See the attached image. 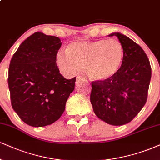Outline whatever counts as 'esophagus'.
Returning a JSON list of instances; mask_svg holds the SVG:
<instances>
[{
	"label": "esophagus",
	"mask_w": 160,
	"mask_h": 160,
	"mask_svg": "<svg viewBox=\"0 0 160 160\" xmlns=\"http://www.w3.org/2000/svg\"><path fill=\"white\" fill-rule=\"evenodd\" d=\"M83 81H84V79L81 76H78L76 78V83H79V82H83Z\"/></svg>",
	"instance_id": "1"
}]
</instances>
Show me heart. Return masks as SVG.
I'll list each match as a JSON object with an SVG mask.
<instances>
[{
    "label": "heart",
    "mask_w": 160,
    "mask_h": 160,
    "mask_svg": "<svg viewBox=\"0 0 160 160\" xmlns=\"http://www.w3.org/2000/svg\"><path fill=\"white\" fill-rule=\"evenodd\" d=\"M124 48L116 39L76 41L68 45L67 50H60L56 62L65 76H72L84 70L94 81H106L115 76L122 66Z\"/></svg>",
    "instance_id": "1"
}]
</instances>
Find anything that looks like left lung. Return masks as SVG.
Returning <instances> with one entry per match:
<instances>
[{
  "label": "left lung",
  "mask_w": 160,
  "mask_h": 160,
  "mask_svg": "<svg viewBox=\"0 0 160 160\" xmlns=\"http://www.w3.org/2000/svg\"><path fill=\"white\" fill-rule=\"evenodd\" d=\"M113 35L124 48L122 66L110 79L92 82L90 102L97 117L118 126L132 121L146 103L151 68L139 44L119 32L108 36Z\"/></svg>",
  "instance_id": "obj_1"
}]
</instances>
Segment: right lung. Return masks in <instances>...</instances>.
Returning a JSON list of instances; mask_svg holds the SVG:
<instances>
[{
    "label": "right lung",
    "mask_w": 160,
    "mask_h": 160,
    "mask_svg": "<svg viewBox=\"0 0 160 160\" xmlns=\"http://www.w3.org/2000/svg\"><path fill=\"white\" fill-rule=\"evenodd\" d=\"M61 46L58 37L36 32L21 43L11 59L8 85L12 107L32 127L57 121L74 90L76 77L66 79L57 67Z\"/></svg>",
    "instance_id": "1"
}]
</instances>
